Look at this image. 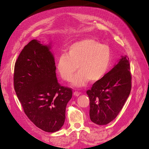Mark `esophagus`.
I'll return each instance as SVG.
<instances>
[{"instance_id": "esophagus-1", "label": "esophagus", "mask_w": 149, "mask_h": 149, "mask_svg": "<svg viewBox=\"0 0 149 149\" xmlns=\"http://www.w3.org/2000/svg\"><path fill=\"white\" fill-rule=\"evenodd\" d=\"M74 95L75 96H79L80 95V92H79V91H75V92L74 93Z\"/></svg>"}]
</instances>
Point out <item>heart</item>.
I'll return each mask as SVG.
<instances>
[{"label": "heart", "mask_w": 149, "mask_h": 149, "mask_svg": "<svg viewBox=\"0 0 149 149\" xmlns=\"http://www.w3.org/2000/svg\"><path fill=\"white\" fill-rule=\"evenodd\" d=\"M111 61V51L93 38H85L73 43L66 53L61 54L56 69L63 80L69 81L77 70L79 72L72 79L75 86H85L88 81L96 82L107 72Z\"/></svg>", "instance_id": "b5f03b06"}]
</instances>
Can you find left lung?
I'll return each mask as SVG.
<instances>
[{"instance_id":"obj_1","label":"left lung","mask_w":149,"mask_h":149,"mask_svg":"<svg viewBox=\"0 0 149 149\" xmlns=\"http://www.w3.org/2000/svg\"><path fill=\"white\" fill-rule=\"evenodd\" d=\"M129 58L118 63L86 91L90 99V117L93 123L107 125L117 117L131 90Z\"/></svg>"}]
</instances>
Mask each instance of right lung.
Instances as JSON below:
<instances>
[{"label":"right lung","instance_id":"obj_1","mask_svg":"<svg viewBox=\"0 0 149 149\" xmlns=\"http://www.w3.org/2000/svg\"><path fill=\"white\" fill-rule=\"evenodd\" d=\"M49 47L32 40L16 61L14 88L27 117L37 127L53 133L64 125L72 89L58 81Z\"/></svg>","mask_w":149,"mask_h":149}]
</instances>
